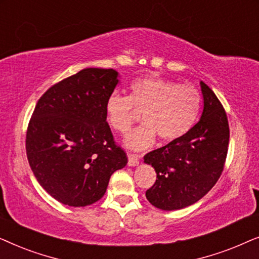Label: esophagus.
<instances>
[{"label":"esophagus","instance_id":"34e87169","mask_svg":"<svg viewBox=\"0 0 259 259\" xmlns=\"http://www.w3.org/2000/svg\"><path fill=\"white\" fill-rule=\"evenodd\" d=\"M139 160H140V155L128 153V166H131V167L139 165Z\"/></svg>","mask_w":259,"mask_h":259}]
</instances>
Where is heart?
<instances>
[{
  "mask_svg": "<svg viewBox=\"0 0 259 259\" xmlns=\"http://www.w3.org/2000/svg\"><path fill=\"white\" fill-rule=\"evenodd\" d=\"M201 107V95L190 83L150 75L131 82L128 97L113 92L106 100L105 112L109 126L125 134L132 128L141 112L143 123L126 137L131 150H145L157 137L164 143L178 140L190 132Z\"/></svg>",
  "mask_w": 259,
  "mask_h": 259,
  "instance_id": "b5f03b06",
  "label": "heart"
}]
</instances>
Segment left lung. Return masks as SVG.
Returning a JSON list of instances; mask_svg holds the SVG:
<instances>
[{
	"label": "left lung",
	"mask_w": 259,
	"mask_h": 259,
	"mask_svg": "<svg viewBox=\"0 0 259 259\" xmlns=\"http://www.w3.org/2000/svg\"><path fill=\"white\" fill-rule=\"evenodd\" d=\"M200 87L204 109L199 121L186 136L144 157L157 173L146 198L160 210H180L197 203L214 186L224 168L230 138L228 116L213 91L203 81Z\"/></svg>",
	"instance_id": "obj_1"
}]
</instances>
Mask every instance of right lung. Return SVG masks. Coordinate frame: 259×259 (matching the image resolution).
I'll use <instances>...</instances> for the list:
<instances>
[{"label": "right lung", "mask_w": 259, "mask_h": 259, "mask_svg": "<svg viewBox=\"0 0 259 259\" xmlns=\"http://www.w3.org/2000/svg\"><path fill=\"white\" fill-rule=\"evenodd\" d=\"M118 75L112 68H84L52 86L35 106L26 137L28 161L38 184L60 203H95L113 173L127 164L105 112Z\"/></svg>", "instance_id": "1"}]
</instances>
